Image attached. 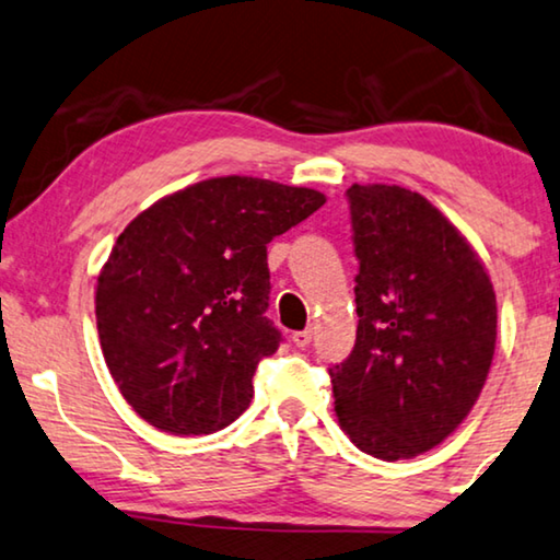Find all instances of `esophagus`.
<instances>
[{"instance_id":"obj_1","label":"esophagus","mask_w":560,"mask_h":560,"mask_svg":"<svg viewBox=\"0 0 560 560\" xmlns=\"http://www.w3.org/2000/svg\"><path fill=\"white\" fill-rule=\"evenodd\" d=\"M312 337H314V331L312 329H302V331H294L291 334V341H294L296 347H308V341H312Z\"/></svg>"}]
</instances>
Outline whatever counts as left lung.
Here are the masks:
<instances>
[{
	"label": "left lung",
	"instance_id": "left-lung-1",
	"mask_svg": "<svg viewBox=\"0 0 560 560\" xmlns=\"http://www.w3.org/2000/svg\"><path fill=\"white\" fill-rule=\"evenodd\" d=\"M357 345L331 366L334 412L362 453L410 460L438 447L478 402L495 354L486 264L428 198L385 183L347 190Z\"/></svg>",
	"mask_w": 560,
	"mask_h": 560
}]
</instances>
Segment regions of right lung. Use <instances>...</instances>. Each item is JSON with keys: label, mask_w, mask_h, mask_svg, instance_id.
<instances>
[{"label": "right lung", "mask_w": 560, "mask_h": 560, "mask_svg": "<svg viewBox=\"0 0 560 560\" xmlns=\"http://www.w3.org/2000/svg\"><path fill=\"white\" fill-rule=\"evenodd\" d=\"M327 196L221 175L138 213L100 269V347L120 395L153 428L211 435L246 410L254 372L279 349L266 319V244Z\"/></svg>", "instance_id": "1"}]
</instances>
